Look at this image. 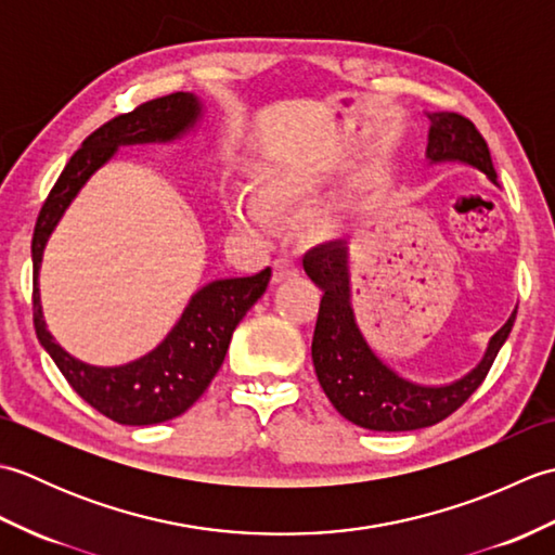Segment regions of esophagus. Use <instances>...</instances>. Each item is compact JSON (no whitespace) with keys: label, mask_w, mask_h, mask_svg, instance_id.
<instances>
[{"label":"esophagus","mask_w":555,"mask_h":555,"mask_svg":"<svg viewBox=\"0 0 555 555\" xmlns=\"http://www.w3.org/2000/svg\"><path fill=\"white\" fill-rule=\"evenodd\" d=\"M298 276V267L293 259H276L274 262V271H271V284H281V281L296 279Z\"/></svg>","instance_id":"obj_1"}]
</instances>
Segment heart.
<instances>
[{"instance_id":"heart-1","label":"heart","mask_w":555,"mask_h":555,"mask_svg":"<svg viewBox=\"0 0 555 555\" xmlns=\"http://www.w3.org/2000/svg\"><path fill=\"white\" fill-rule=\"evenodd\" d=\"M328 176L310 167H276L267 171L255 188V203H245L233 209V221L243 229H267L269 217L281 211H296L310 207L322 197ZM322 235L334 233V223L324 219L317 227Z\"/></svg>"}]
</instances>
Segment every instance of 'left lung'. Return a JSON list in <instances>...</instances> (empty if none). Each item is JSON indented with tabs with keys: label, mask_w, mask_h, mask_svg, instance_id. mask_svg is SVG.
<instances>
[{
	"label": "left lung",
	"mask_w": 555,
	"mask_h": 555,
	"mask_svg": "<svg viewBox=\"0 0 555 555\" xmlns=\"http://www.w3.org/2000/svg\"><path fill=\"white\" fill-rule=\"evenodd\" d=\"M429 119L427 167L467 164L499 188L489 147L475 124L453 112H424ZM302 267L324 291L312 338V362L326 398L348 422L370 431H412L446 420L485 382L511 336L517 310L489 338L485 356L467 374L448 384H420L398 374L364 338L352 308L350 247L334 241L314 247Z\"/></svg>",
	"instance_id": "8db88e82"
}]
</instances>
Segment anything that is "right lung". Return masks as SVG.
I'll list each match as a JSON object with an SVG mask.
<instances>
[{
	"mask_svg": "<svg viewBox=\"0 0 555 555\" xmlns=\"http://www.w3.org/2000/svg\"><path fill=\"white\" fill-rule=\"evenodd\" d=\"M207 114L193 92H173L140 104L86 138L44 199L33 233V324L40 346L88 405L128 427H147L183 415L215 379L231 344L233 328L262 298L271 269L255 276L209 281L188 300L179 322L157 348L133 362L100 367L82 362L59 346L44 322L40 267L47 241L90 176L128 145H171L195 133Z\"/></svg>",
	"mask_w": 555,
	"mask_h": 555,
	"instance_id": "1",
	"label": "right lung"
}]
</instances>
